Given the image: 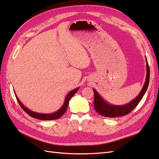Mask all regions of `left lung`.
Listing matches in <instances>:
<instances>
[{"label": "left lung", "mask_w": 159, "mask_h": 159, "mask_svg": "<svg viewBox=\"0 0 159 159\" xmlns=\"http://www.w3.org/2000/svg\"><path fill=\"white\" fill-rule=\"evenodd\" d=\"M147 75L146 79L142 89L138 95V96L134 100L131 101L128 104L124 106H112L103 100L102 98L99 96L97 91L93 89L94 92V108L95 110L101 115L106 117H117L127 115L129 114L136 106H138L139 102L141 101L143 96L144 95L148 87L150 81V68L148 63L147 61Z\"/></svg>", "instance_id": "8db88e82"}]
</instances>
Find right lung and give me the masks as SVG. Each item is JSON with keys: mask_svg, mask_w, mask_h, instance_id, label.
Listing matches in <instances>:
<instances>
[{"mask_svg": "<svg viewBox=\"0 0 159 159\" xmlns=\"http://www.w3.org/2000/svg\"><path fill=\"white\" fill-rule=\"evenodd\" d=\"M78 91V88L75 89V90H73L72 91L70 92V93L67 95V96L66 98L65 102L64 105L62 106L61 108L58 110V111L55 112L52 114H40V113H36L31 111V110H28V108H25V107L21 104L20 101L19 100V99L17 98V97L16 95L17 100L19 103L20 106H21V108L23 109L24 111L26 112L29 116H30L32 118H35V119H38L40 120H55V119H58L59 118H60L63 114L65 113L66 111V110L68 108V103L70 99L76 93V92Z\"/></svg>", "mask_w": 159, "mask_h": 159, "instance_id": "add662e5", "label": "right lung"}]
</instances>
